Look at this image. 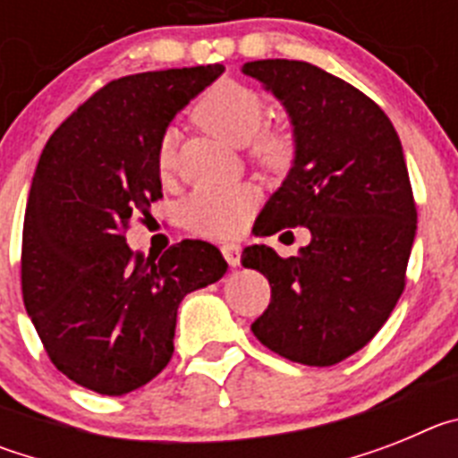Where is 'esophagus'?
Here are the masks:
<instances>
[{
  "instance_id": "1",
  "label": "esophagus",
  "mask_w": 458,
  "mask_h": 458,
  "mask_svg": "<svg viewBox=\"0 0 458 458\" xmlns=\"http://www.w3.org/2000/svg\"><path fill=\"white\" fill-rule=\"evenodd\" d=\"M222 254H225L226 264L233 266V268L241 264V245H236V242H225L222 245Z\"/></svg>"
}]
</instances>
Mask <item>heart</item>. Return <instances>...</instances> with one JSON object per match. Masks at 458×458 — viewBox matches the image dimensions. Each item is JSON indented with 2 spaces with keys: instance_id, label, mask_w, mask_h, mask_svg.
Masks as SVG:
<instances>
[{
  "instance_id": "obj_1",
  "label": "heart",
  "mask_w": 458,
  "mask_h": 458,
  "mask_svg": "<svg viewBox=\"0 0 458 458\" xmlns=\"http://www.w3.org/2000/svg\"><path fill=\"white\" fill-rule=\"evenodd\" d=\"M194 119L201 128L229 144H245L259 167L279 172L289 167L295 153V137L286 125H264L266 100L261 93L233 80H220L201 93L194 105ZM156 165L160 176H172L176 147L172 132L157 141ZM259 204L257 188L248 183L197 188L181 208V220L190 232L208 238H232L245 229Z\"/></svg>"
}]
</instances>
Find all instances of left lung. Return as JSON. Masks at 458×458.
Here are the masks:
<instances>
[{"instance_id":"left-lung-1","label":"left lung","mask_w":458,"mask_h":458,"mask_svg":"<svg viewBox=\"0 0 458 458\" xmlns=\"http://www.w3.org/2000/svg\"><path fill=\"white\" fill-rule=\"evenodd\" d=\"M242 72L282 100L295 137L293 167L257 233H311L298 257L242 250L241 264L270 282L252 333L291 362L337 365L374 339L406 286L418 208L402 141L369 96L318 66L264 59Z\"/></svg>"}]
</instances>
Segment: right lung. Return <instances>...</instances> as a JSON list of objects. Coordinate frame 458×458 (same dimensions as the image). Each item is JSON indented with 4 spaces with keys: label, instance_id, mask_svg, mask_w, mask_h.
Here are the masks:
<instances>
[{
    "label": "right lung",
    "instance_id": "right-lung-1",
    "mask_svg": "<svg viewBox=\"0 0 458 458\" xmlns=\"http://www.w3.org/2000/svg\"><path fill=\"white\" fill-rule=\"evenodd\" d=\"M222 64L112 80L64 121L40 153L22 226V301L52 365L119 396L147 386L174 353L190 291L226 273L206 241L163 257L132 252L125 232L163 199L156 148L174 114Z\"/></svg>",
    "mask_w": 458,
    "mask_h": 458
}]
</instances>
